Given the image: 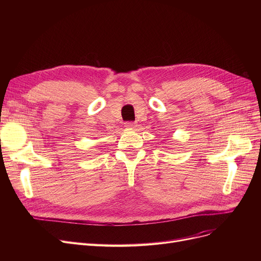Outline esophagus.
Wrapping results in <instances>:
<instances>
[{"instance_id":"obj_1","label":"esophagus","mask_w":261,"mask_h":261,"mask_svg":"<svg viewBox=\"0 0 261 261\" xmlns=\"http://www.w3.org/2000/svg\"><path fill=\"white\" fill-rule=\"evenodd\" d=\"M135 126H136V123L133 122V121H127V122L125 123V127H126V128H134Z\"/></svg>"}]
</instances>
